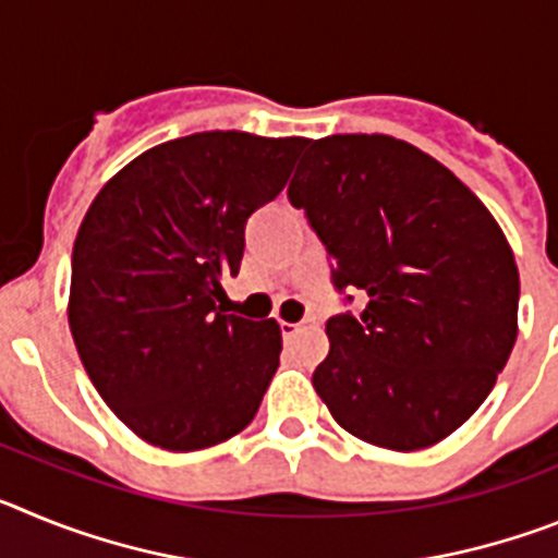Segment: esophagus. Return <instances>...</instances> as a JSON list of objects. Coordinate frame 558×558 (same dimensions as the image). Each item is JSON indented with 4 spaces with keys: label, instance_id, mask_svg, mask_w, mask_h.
Returning a JSON list of instances; mask_svg holds the SVG:
<instances>
[{
    "label": "esophagus",
    "instance_id": "obj_1",
    "mask_svg": "<svg viewBox=\"0 0 558 558\" xmlns=\"http://www.w3.org/2000/svg\"><path fill=\"white\" fill-rule=\"evenodd\" d=\"M279 327H282V338L290 340V338H295V335H299V329H302V324L282 322V324H279Z\"/></svg>",
    "mask_w": 558,
    "mask_h": 558
}]
</instances>
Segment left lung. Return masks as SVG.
Segmentation results:
<instances>
[{"label":"left lung","instance_id":"obj_1","mask_svg":"<svg viewBox=\"0 0 558 558\" xmlns=\"http://www.w3.org/2000/svg\"><path fill=\"white\" fill-rule=\"evenodd\" d=\"M288 198L360 313L327 322L313 386L343 430L411 452L481 408L517 340L520 274L489 209L433 156L383 133L310 142Z\"/></svg>","mask_w":558,"mask_h":558}]
</instances>
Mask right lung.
Returning <instances> with one entry per match:
<instances>
[{"label":"right lung","mask_w":558,"mask_h":558,"mask_svg":"<svg viewBox=\"0 0 558 558\" xmlns=\"http://www.w3.org/2000/svg\"><path fill=\"white\" fill-rule=\"evenodd\" d=\"M307 140L204 131L165 142L100 190L72 251L69 327L97 393L161 450L248 427L279 366V324L223 307L245 223L284 190Z\"/></svg>","instance_id":"obj_1"}]
</instances>
